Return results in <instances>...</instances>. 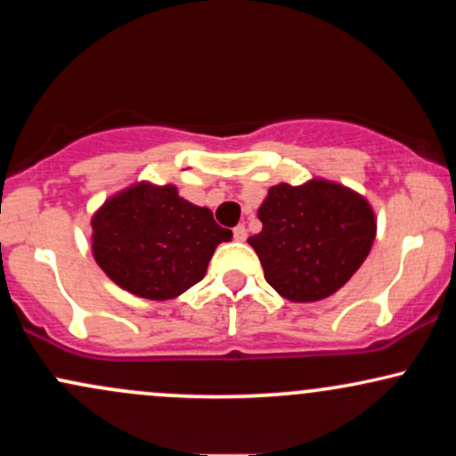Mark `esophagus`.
<instances>
[{
	"instance_id": "obj_1",
	"label": "esophagus",
	"mask_w": 456,
	"mask_h": 456,
	"mask_svg": "<svg viewBox=\"0 0 456 456\" xmlns=\"http://www.w3.org/2000/svg\"><path fill=\"white\" fill-rule=\"evenodd\" d=\"M233 238L238 240V242H244V240H246V227H244V224H238V227L233 229Z\"/></svg>"
}]
</instances>
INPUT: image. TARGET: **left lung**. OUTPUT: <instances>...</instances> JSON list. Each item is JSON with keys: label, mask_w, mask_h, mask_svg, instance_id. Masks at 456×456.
Here are the masks:
<instances>
[{"label": "left lung", "mask_w": 456, "mask_h": 456, "mask_svg": "<svg viewBox=\"0 0 456 456\" xmlns=\"http://www.w3.org/2000/svg\"><path fill=\"white\" fill-rule=\"evenodd\" d=\"M259 221L264 229L248 244L265 281L291 302L323 300L341 289L375 240V214L366 199L326 180L272 186Z\"/></svg>", "instance_id": "8db88e82"}]
</instances>
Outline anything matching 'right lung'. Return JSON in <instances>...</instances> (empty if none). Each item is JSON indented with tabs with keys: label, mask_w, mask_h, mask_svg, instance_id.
<instances>
[{
	"label": "right lung",
	"mask_w": 456,
	"mask_h": 456,
	"mask_svg": "<svg viewBox=\"0 0 456 456\" xmlns=\"http://www.w3.org/2000/svg\"><path fill=\"white\" fill-rule=\"evenodd\" d=\"M94 259L122 289L171 300L206 276L214 248L232 232L175 186L137 184L109 199L92 218Z\"/></svg>",
	"instance_id": "add662e5"
}]
</instances>
